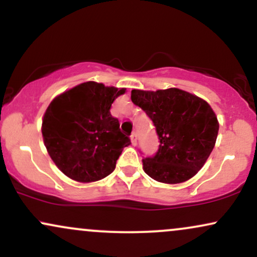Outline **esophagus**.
Here are the masks:
<instances>
[{
    "instance_id": "34e87169",
    "label": "esophagus",
    "mask_w": 257,
    "mask_h": 257,
    "mask_svg": "<svg viewBox=\"0 0 257 257\" xmlns=\"http://www.w3.org/2000/svg\"><path fill=\"white\" fill-rule=\"evenodd\" d=\"M131 139H132V144H133V145H137V140H138L137 133H133V134L131 135Z\"/></svg>"
}]
</instances>
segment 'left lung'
<instances>
[{
	"mask_svg": "<svg viewBox=\"0 0 257 257\" xmlns=\"http://www.w3.org/2000/svg\"><path fill=\"white\" fill-rule=\"evenodd\" d=\"M132 101L152 119L161 143L155 157L143 159L144 172L169 185L193 178L216 143L219 120L211 106L178 88L133 89Z\"/></svg>",
	"mask_w": 257,
	"mask_h": 257,
	"instance_id": "8db88e82",
	"label": "left lung"
}]
</instances>
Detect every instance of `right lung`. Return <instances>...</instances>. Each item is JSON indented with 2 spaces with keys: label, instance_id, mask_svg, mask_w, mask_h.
I'll list each match as a JSON object with an SVG mask.
<instances>
[{
  "label": "right lung",
  "instance_id": "right-lung-1",
  "mask_svg": "<svg viewBox=\"0 0 257 257\" xmlns=\"http://www.w3.org/2000/svg\"><path fill=\"white\" fill-rule=\"evenodd\" d=\"M124 93L125 88L89 81L52 100L42 119L43 143L67 178L87 184L113 172L131 144L110 112L112 102Z\"/></svg>",
  "mask_w": 257,
  "mask_h": 257
}]
</instances>
